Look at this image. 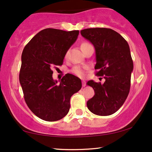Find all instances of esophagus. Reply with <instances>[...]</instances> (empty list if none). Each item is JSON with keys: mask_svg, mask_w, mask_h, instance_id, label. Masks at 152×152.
<instances>
[{"mask_svg": "<svg viewBox=\"0 0 152 152\" xmlns=\"http://www.w3.org/2000/svg\"><path fill=\"white\" fill-rule=\"evenodd\" d=\"M82 86H86V82H85V81H82Z\"/></svg>", "mask_w": 152, "mask_h": 152, "instance_id": "1", "label": "esophagus"}]
</instances>
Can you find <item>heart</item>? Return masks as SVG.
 Instances as JSON below:
<instances>
[{"label": "heart", "mask_w": 152, "mask_h": 152, "mask_svg": "<svg viewBox=\"0 0 152 152\" xmlns=\"http://www.w3.org/2000/svg\"><path fill=\"white\" fill-rule=\"evenodd\" d=\"M88 44H89V43H86V42L82 43V45H81V48L84 46V45H88ZM65 57L66 58L67 57V53L66 54ZM72 72H73L75 75H76L77 76L80 77H83L85 76V71H84V68H82V67H80V66H75V67H74L73 68H72Z\"/></svg>", "instance_id": "obj_1"}]
</instances>
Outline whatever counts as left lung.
Returning <instances> with one entry per match:
<instances>
[{"instance_id":"1","label":"left lung","mask_w":152,"mask_h":152,"mask_svg":"<svg viewBox=\"0 0 152 152\" xmlns=\"http://www.w3.org/2000/svg\"><path fill=\"white\" fill-rule=\"evenodd\" d=\"M80 32L94 45L95 69L99 70L96 75L105 79L102 84L93 80L87 82L95 91L87 107L95 115H110L122 107L129 93L134 69L129 46L119 33L109 28H88Z\"/></svg>"}]
</instances>
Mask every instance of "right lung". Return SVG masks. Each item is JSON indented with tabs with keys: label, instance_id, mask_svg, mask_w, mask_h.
<instances>
[{
	"label": "right lung",
	"instance_id": "1",
	"mask_svg": "<svg viewBox=\"0 0 152 152\" xmlns=\"http://www.w3.org/2000/svg\"><path fill=\"white\" fill-rule=\"evenodd\" d=\"M79 30L46 28L25 46L21 55L19 81L25 101L33 113L45 121L61 120L67 115L70 97L82 88L80 78L66 74L58 84L53 69L63 64Z\"/></svg>",
	"mask_w": 152,
	"mask_h": 152
}]
</instances>
